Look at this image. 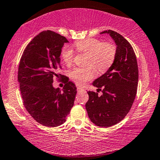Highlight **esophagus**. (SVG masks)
Returning a JSON list of instances; mask_svg holds the SVG:
<instances>
[{
    "label": "esophagus",
    "mask_w": 160,
    "mask_h": 160,
    "mask_svg": "<svg viewBox=\"0 0 160 160\" xmlns=\"http://www.w3.org/2000/svg\"><path fill=\"white\" fill-rule=\"evenodd\" d=\"M77 91H78V92H81L84 91V89H83L82 88H81V87H77Z\"/></svg>",
    "instance_id": "obj_1"
}]
</instances>
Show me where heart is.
Returning <instances> with one entry per match:
<instances>
[{
	"mask_svg": "<svg viewBox=\"0 0 160 160\" xmlns=\"http://www.w3.org/2000/svg\"><path fill=\"white\" fill-rule=\"evenodd\" d=\"M75 47L80 53L88 54L87 63L92 65L87 68H77L70 73L71 79L79 86L95 77L96 71L94 66L100 72H106L114 62L117 49L111 43H102L97 38H87L76 41ZM61 56L63 62L69 65L73 62L75 53L73 49L65 46L62 50Z\"/></svg>",
	"mask_w": 160,
	"mask_h": 160,
	"instance_id": "1",
	"label": "heart"
}]
</instances>
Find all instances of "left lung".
Returning a JSON list of instances; mask_svg holds the SVG:
<instances>
[{
	"label": "left lung",
	"instance_id": "8db88e82",
	"mask_svg": "<svg viewBox=\"0 0 160 160\" xmlns=\"http://www.w3.org/2000/svg\"><path fill=\"white\" fill-rule=\"evenodd\" d=\"M100 33L110 35L117 45V53L106 73L92 83L102 95L87 92L89 100L85 106L92 123L108 128L121 122L130 111L137 92L138 68L132 46L122 35L111 30Z\"/></svg>",
	"mask_w": 160,
	"mask_h": 160
}]
</instances>
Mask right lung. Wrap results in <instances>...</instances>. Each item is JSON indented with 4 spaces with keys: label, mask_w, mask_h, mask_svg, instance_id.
<instances>
[{
    "label": "right lung",
    "mask_w": 160,
    "mask_h": 160,
    "mask_svg": "<svg viewBox=\"0 0 160 160\" xmlns=\"http://www.w3.org/2000/svg\"><path fill=\"white\" fill-rule=\"evenodd\" d=\"M66 38L51 30L35 37L24 50L18 68L23 104L39 124L58 127L66 121L76 95V87L66 76L58 73L60 54ZM64 78L63 92L52 86L53 78Z\"/></svg>",
    "instance_id": "obj_1"
}]
</instances>
